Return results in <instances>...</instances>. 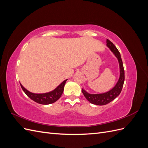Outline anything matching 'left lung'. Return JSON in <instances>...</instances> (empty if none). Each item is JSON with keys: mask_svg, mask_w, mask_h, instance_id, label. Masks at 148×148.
<instances>
[{"mask_svg": "<svg viewBox=\"0 0 148 148\" xmlns=\"http://www.w3.org/2000/svg\"><path fill=\"white\" fill-rule=\"evenodd\" d=\"M107 46L108 47L110 50L112 52V53L117 57L119 64L120 68V77L117 83H116L115 86L111 89L110 90L104 93L100 94H89L87 91L82 89V92L86 99L91 104L98 105V106H103L107 104L108 103L114 100L117 97L122 91V89L123 86L124 80H125V72L123 65V62L121 59V56L118 49H117L114 44L110 41L109 39H107Z\"/></svg>", "mask_w": 148, "mask_h": 148, "instance_id": "8db88e82", "label": "left lung"}]
</instances>
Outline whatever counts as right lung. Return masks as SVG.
Returning <instances> with one entry per match:
<instances>
[{
  "mask_svg": "<svg viewBox=\"0 0 148 148\" xmlns=\"http://www.w3.org/2000/svg\"><path fill=\"white\" fill-rule=\"evenodd\" d=\"M66 81L67 79L64 80L63 82L60 83L59 86L52 91L41 94L33 93L29 91L26 88H25L21 83L20 86L22 89H23V91L25 92V93L31 99H32L34 102L38 103V104L47 105L52 104V103L56 102L61 97L62 93H63L64 86Z\"/></svg>",
  "mask_w": 148,
  "mask_h": 148,
  "instance_id": "add662e5",
  "label": "right lung"
}]
</instances>
